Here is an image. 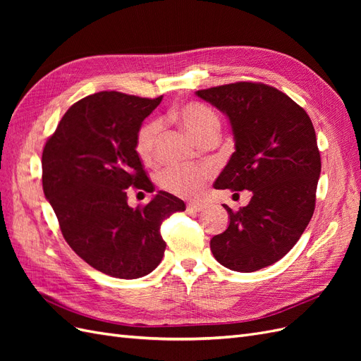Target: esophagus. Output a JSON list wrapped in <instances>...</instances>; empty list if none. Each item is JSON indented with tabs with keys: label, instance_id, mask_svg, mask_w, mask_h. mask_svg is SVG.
<instances>
[{
	"label": "esophagus",
	"instance_id": "1",
	"mask_svg": "<svg viewBox=\"0 0 361 361\" xmlns=\"http://www.w3.org/2000/svg\"><path fill=\"white\" fill-rule=\"evenodd\" d=\"M206 207V204L204 203H199V202H190L188 203V211H191V212H200V211H203Z\"/></svg>",
	"mask_w": 361,
	"mask_h": 361
}]
</instances>
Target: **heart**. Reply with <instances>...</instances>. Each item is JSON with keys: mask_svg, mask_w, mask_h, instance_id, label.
<instances>
[{"mask_svg": "<svg viewBox=\"0 0 361 361\" xmlns=\"http://www.w3.org/2000/svg\"><path fill=\"white\" fill-rule=\"evenodd\" d=\"M178 118L199 141L211 134L220 133V117L209 105L202 102H190L178 111ZM162 122L159 118H150L138 129L135 137L137 155L143 161H150L155 155L157 141L161 134ZM207 179L206 170L190 167H167L158 174V185L174 195L195 197L203 190Z\"/></svg>", "mask_w": 361, "mask_h": 361, "instance_id": "obj_1", "label": "heart"}]
</instances>
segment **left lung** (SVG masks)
Listing matches in <instances>:
<instances>
[{
	"label": "left lung",
	"instance_id": "8db88e82",
	"mask_svg": "<svg viewBox=\"0 0 361 361\" xmlns=\"http://www.w3.org/2000/svg\"><path fill=\"white\" fill-rule=\"evenodd\" d=\"M228 118L235 152L214 188L253 192L228 227L211 239L216 262L238 272L276 264L312 220L321 155L312 120L288 94L260 82L195 92Z\"/></svg>",
	"mask_w": 361,
	"mask_h": 361
}]
</instances>
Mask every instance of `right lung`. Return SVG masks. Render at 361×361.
Here are the masks:
<instances>
[{
	"instance_id": "1",
	"label": "right lung",
	"mask_w": 361,
	"mask_h": 361,
	"mask_svg": "<svg viewBox=\"0 0 361 361\" xmlns=\"http://www.w3.org/2000/svg\"><path fill=\"white\" fill-rule=\"evenodd\" d=\"M155 99L99 92L73 104L43 147L42 183L71 248L94 269L116 279L147 276L162 260L161 224L185 203L158 191L130 207L126 190L154 192L135 150Z\"/></svg>"
}]
</instances>
